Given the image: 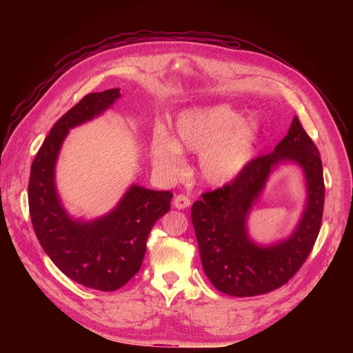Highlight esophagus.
Listing matches in <instances>:
<instances>
[{
  "label": "esophagus",
  "mask_w": 353,
  "mask_h": 353,
  "mask_svg": "<svg viewBox=\"0 0 353 353\" xmlns=\"http://www.w3.org/2000/svg\"><path fill=\"white\" fill-rule=\"evenodd\" d=\"M174 206L176 209H187L191 206V200L184 194H179L174 199Z\"/></svg>",
  "instance_id": "esophagus-1"
}]
</instances>
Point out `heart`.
<instances>
[{"label":"heart","instance_id":"heart-1","mask_svg":"<svg viewBox=\"0 0 353 353\" xmlns=\"http://www.w3.org/2000/svg\"><path fill=\"white\" fill-rule=\"evenodd\" d=\"M259 126L225 104L190 110L176 121L175 140L166 132H156L152 157L156 169L165 176L183 172L181 152L200 153V174L208 184L230 183L252 160L258 144Z\"/></svg>","mask_w":353,"mask_h":353}]
</instances>
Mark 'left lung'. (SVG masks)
I'll return each mask as SVG.
<instances>
[{"mask_svg":"<svg viewBox=\"0 0 353 353\" xmlns=\"http://www.w3.org/2000/svg\"><path fill=\"white\" fill-rule=\"evenodd\" d=\"M284 161L303 166L308 201L292 236L272 246L254 245L245 231V219L270 170ZM325 185L321 156L297 116L274 152L252 159L231 183L201 194L191 208L203 271L219 292L250 297L284 285L301 270L319 234Z\"/></svg>","mask_w":353,"mask_h":353,"instance_id":"left-lung-1","label":"left lung"}]
</instances>
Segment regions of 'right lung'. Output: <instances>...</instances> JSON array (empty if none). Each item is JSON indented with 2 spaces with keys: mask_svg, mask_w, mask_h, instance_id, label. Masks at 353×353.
Wrapping results in <instances>:
<instances>
[{
  "mask_svg": "<svg viewBox=\"0 0 353 353\" xmlns=\"http://www.w3.org/2000/svg\"><path fill=\"white\" fill-rule=\"evenodd\" d=\"M121 97V90L91 92L51 128L30 168L29 213L42 249L70 280L101 292L125 285L140 271L147 239L170 209V191L132 185L110 213L91 222L73 221L59 200L54 168L70 128L99 116Z\"/></svg>",
  "mask_w": 353,
  "mask_h": 353,
  "instance_id": "1",
  "label": "right lung"
}]
</instances>
